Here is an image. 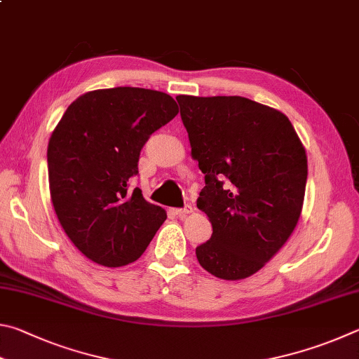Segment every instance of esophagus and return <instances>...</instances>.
<instances>
[{
    "label": "esophagus",
    "instance_id": "1",
    "mask_svg": "<svg viewBox=\"0 0 359 359\" xmlns=\"http://www.w3.org/2000/svg\"><path fill=\"white\" fill-rule=\"evenodd\" d=\"M173 212H175V216L184 217V216H187V215H191V212H192V206H191V205H186V206H183V208H175Z\"/></svg>",
    "mask_w": 359,
    "mask_h": 359
}]
</instances>
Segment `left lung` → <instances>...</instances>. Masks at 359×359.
<instances>
[{"label":"left lung","mask_w":359,"mask_h":359,"mask_svg":"<svg viewBox=\"0 0 359 359\" xmlns=\"http://www.w3.org/2000/svg\"><path fill=\"white\" fill-rule=\"evenodd\" d=\"M205 173L198 210L212 235L196 249L206 271L240 280L284 246L303 208L307 157L288 118L241 96L176 97Z\"/></svg>","instance_id":"obj_1"}]
</instances>
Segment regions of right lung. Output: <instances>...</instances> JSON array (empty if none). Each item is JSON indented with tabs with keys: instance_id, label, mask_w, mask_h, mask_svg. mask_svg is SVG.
I'll list each match as a JSON object with an SVG mask.
<instances>
[{
	"instance_id": "right-lung-1",
	"label": "right lung",
	"mask_w": 359,
	"mask_h": 359,
	"mask_svg": "<svg viewBox=\"0 0 359 359\" xmlns=\"http://www.w3.org/2000/svg\"><path fill=\"white\" fill-rule=\"evenodd\" d=\"M178 115L175 99L144 88L90 91L67 107L48 142V183L61 227L102 266L129 265L167 219L130 189L149 135Z\"/></svg>"
}]
</instances>
